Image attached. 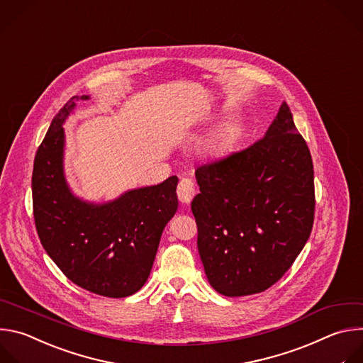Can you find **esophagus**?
Listing matches in <instances>:
<instances>
[{
	"instance_id": "esophagus-1",
	"label": "esophagus",
	"mask_w": 363,
	"mask_h": 363,
	"mask_svg": "<svg viewBox=\"0 0 363 363\" xmlns=\"http://www.w3.org/2000/svg\"><path fill=\"white\" fill-rule=\"evenodd\" d=\"M196 194V187L191 179H182L177 186V197L182 203H190Z\"/></svg>"
}]
</instances>
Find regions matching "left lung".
I'll list each match as a JSON object with an SVG mask.
<instances>
[{"mask_svg": "<svg viewBox=\"0 0 363 363\" xmlns=\"http://www.w3.org/2000/svg\"><path fill=\"white\" fill-rule=\"evenodd\" d=\"M191 201L208 283L225 296L260 294L306 245L315 217L313 163L283 103L263 138L200 166Z\"/></svg>", "mask_w": 363, "mask_h": 363, "instance_id": "obj_1", "label": "left lung"}]
</instances>
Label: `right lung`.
Wrapping results in <instances>:
<instances>
[{"instance_id": "obj_1", "label": "right lung", "mask_w": 363, "mask_h": 363, "mask_svg": "<svg viewBox=\"0 0 363 363\" xmlns=\"http://www.w3.org/2000/svg\"><path fill=\"white\" fill-rule=\"evenodd\" d=\"M71 97L52 118L33 170V208L43 247L77 286L106 298H125L146 283L164 226L179 201V179L128 190L101 204L84 201L64 176L62 124L80 100Z\"/></svg>"}]
</instances>
